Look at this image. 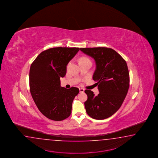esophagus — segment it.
Returning a JSON list of instances; mask_svg holds the SVG:
<instances>
[{
    "instance_id": "esophagus-1",
    "label": "esophagus",
    "mask_w": 158,
    "mask_h": 158,
    "mask_svg": "<svg viewBox=\"0 0 158 158\" xmlns=\"http://www.w3.org/2000/svg\"><path fill=\"white\" fill-rule=\"evenodd\" d=\"M79 92H80V93H83L84 92V89L83 88H79Z\"/></svg>"
}]
</instances>
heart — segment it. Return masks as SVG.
Returning a JSON list of instances; mask_svg holds the SVG:
<instances>
[{
  "instance_id": "b5f03b06",
  "label": "heart",
  "mask_w": 158,
  "mask_h": 158,
  "mask_svg": "<svg viewBox=\"0 0 158 158\" xmlns=\"http://www.w3.org/2000/svg\"><path fill=\"white\" fill-rule=\"evenodd\" d=\"M86 60H89L91 61L90 60L89 58H88L87 57H81L80 60H79V63L81 62H83V61H86Z\"/></svg>"
}]
</instances>
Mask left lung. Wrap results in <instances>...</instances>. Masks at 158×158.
Segmentation results:
<instances>
[{"label": "left lung", "instance_id": "left-lung-1", "mask_svg": "<svg viewBox=\"0 0 158 158\" xmlns=\"http://www.w3.org/2000/svg\"><path fill=\"white\" fill-rule=\"evenodd\" d=\"M95 60L96 68L93 79L97 81L99 94L86 89L84 102L88 116L104 119L112 116L119 109L129 87V73L125 60L115 50L104 47L81 48Z\"/></svg>", "mask_w": 158, "mask_h": 158}]
</instances>
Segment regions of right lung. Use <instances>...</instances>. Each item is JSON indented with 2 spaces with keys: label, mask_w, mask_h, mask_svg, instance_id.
I'll list each match as a JSON object with an SVG mask.
<instances>
[{
  "label": "right lung",
  "mask_w": 158,
  "mask_h": 158,
  "mask_svg": "<svg viewBox=\"0 0 158 158\" xmlns=\"http://www.w3.org/2000/svg\"><path fill=\"white\" fill-rule=\"evenodd\" d=\"M79 50V48H50L40 53L31 66L32 98L39 110L49 119L62 121L71 113L73 102L79 89L61 87L60 78L66 75L67 64Z\"/></svg>",
  "instance_id": "right-lung-1"
}]
</instances>
